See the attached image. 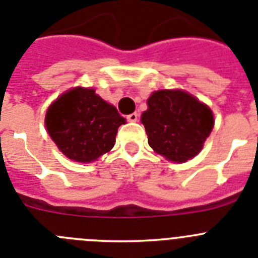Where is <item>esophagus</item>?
Instances as JSON below:
<instances>
[{
  "label": "esophagus",
  "instance_id": "esophagus-1",
  "mask_svg": "<svg viewBox=\"0 0 258 258\" xmlns=\"http://www.w3.org/2000/svg\"><path fill=\"white\" fill-rule=\"evenodd\" d=\"M126 119H127V121H131V122L138 121V113H137V112L131 113V115H127Z\"/></svg>",
  "mask_w": 258,
  "mask_h": 258
}]
</instances>
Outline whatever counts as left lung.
Returning <instances> with one entry per match:
<instances>
[{
    "mask_svg": "<svg viewBox=\"0 0 258 258\" xmlns=\"http://www.w3.org/2000/svg\"><path fill=\"white\" fill-rule=\"evenodd\" d=\"M142 124L148 145L172 162H185L201 152L214 127L211 108L180 89L153 92Z\"/></svg>",
    "mask_w": 258,
    "mask_h": 258,
    "instance_id": "left-lung-1",
    "label": "left lung"
}]
</instances>
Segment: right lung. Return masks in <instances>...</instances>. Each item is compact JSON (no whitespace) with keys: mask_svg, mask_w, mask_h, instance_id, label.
<instances>
[{"mask_svg":"<svg viewBox=\"0 0 258 258\" xmlns=\"http://www.w3.org/2000/svg\"><path fill=\"white\" fill-rule=\"evenodd\" d=\"M44 124L66 157L92 162L111 151L117 127L125 124V119L94 89L75 87L51 103Z\"/></svg>","mask_w":258,"mask_h":258,"instance_id":"add662e5","label":"right lung"}]
</instances>
